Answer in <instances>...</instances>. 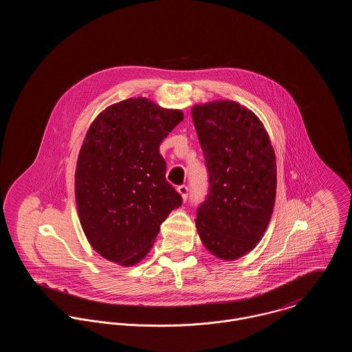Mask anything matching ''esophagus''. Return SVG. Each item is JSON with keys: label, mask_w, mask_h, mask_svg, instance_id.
Listing matches in <instances>:
<instances>
[{"label": "esophagus", "mask_w": 352, "mask_h": 352, "mask_svg": "<svg viewBox=\"0 0 352 352\" xmlns=\"http://www.w3.org/2000/svg\"><path fill=\"white\" fill-rule=\"evenodd\" d=\"M188 187L186 186V184H182V186H179L177 187V192L182 195V198L184 199V201H187V198H188Z\"/></svg>", "instance_id": "obj_1"}]
</instances>
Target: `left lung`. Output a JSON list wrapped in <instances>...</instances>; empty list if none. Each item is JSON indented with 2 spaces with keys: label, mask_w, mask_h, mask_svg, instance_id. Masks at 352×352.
Returning <instances> with one entry per match:
<instances>
[{
  "label": "left lung",
  "mask_w": 352,
  "mask_h": 352,
  "mask_svg": "<svg viewBox=\"0 0 352 352\" xmlns=\"http://www.w3.org/2000/svg\"><path fill=\"white\" fill-rule=\"evenodd\" d=\"M192 120L208 170L197 229L214 256L236 260L263 237L276 194V162L258 118L236 101L195 105Z\"/></svg>",
  "instance_id": "obj_1"
}]
</instances>
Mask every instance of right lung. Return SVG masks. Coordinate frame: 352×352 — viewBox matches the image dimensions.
Segmentation results:
<instances>
[{
  "label": "right lung",
  "instance_id": "add662e5",
  "mask_svg": "<svg viewBox=\"0 0 352 352\" xmlns=\"http://www.w3.org/2000/svg\"><path fill=\"white\" fill-rule=\"evenodd\" d=\"M183 120L145 98L116 102L92 123L76 169V201L92 248L109 261L134 265L182 195L165 179L164 138Z\"/></svg>",
  "mask_w": 352,
  "mask_h": 352
}]
</instances>
